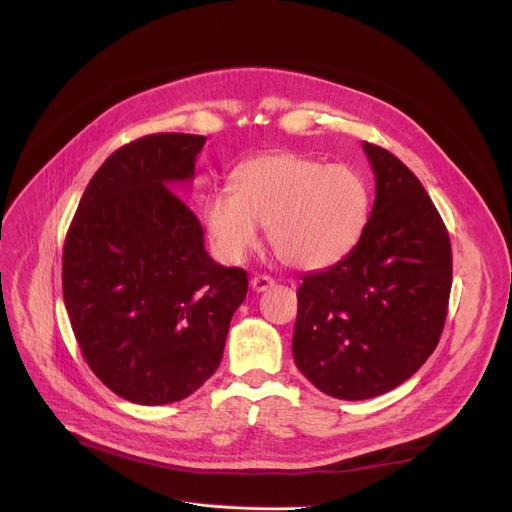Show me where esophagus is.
I'll list each match as a JSON object with an SVG mask.
<instances>
[{
  "mask_svg": "<svg viewBox=\"0 0 512 512\" xmlns=\"http://www.w3.org/2000/svg\"><path fill=\"white\" fill-rule=\"evenodd\" d=\"M250 286H252L254 292H265V290L275 286V280H273V277H269V275H256V277H252Z\"/></svg>",
  "mask_w": 512,
  "mask_h": 512,
  "instance_id": "1",
  "label": "esophagus"
}]
</instances>
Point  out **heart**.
Listing matches in <instances>:
<instances>
[{
  "instance_id": "heart-1",
  "label": "heart",
  "mask_w": 512,
  "mask_h": 512,
  "mask_svg": "<svg viewBox=\"0 0 512 512\" xmlns=\"http://www.w3.org/2000/svg\"><path fill=\"white\" fill-rule=\"evenodd\" d=\"M369 188L346 164H322L294 151L265 153L232 173V190H215L203 224L215 254L239 262L267 226L284 265L301 271L333 267L359 243L369 220Z\"/></svg>"
}]
</instances>
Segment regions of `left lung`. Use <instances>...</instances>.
Here are the masks:
<instances>
[{
  "label": "left lung",
  "instance_id": "1",
  "mask_svg": "<svg viewBox=\"0 0 512 512\" xmlns=\"http://www.w3.org/2000/svg\"><path fill=\"white\" fill-rule=\"evenodd\" d=\"M376 200L359 243L297 290L294 363L316 389L359 401L393 391L436 350L453 284L451 239L423 183L363 143Z\"/></svg>",
  "mask_w": 512,
  "mask_h": 512
}]
</instances>
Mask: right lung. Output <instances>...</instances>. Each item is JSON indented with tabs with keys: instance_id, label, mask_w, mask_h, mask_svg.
<instances>
[{
	"instance_id": "1",
	"label": "right lung",
	"mask_w": 512,
	"mask_h": 512,
	"mask_svg": "<svg viewBox=\"0 0 512 512\" xmlns=\"http://www.w3.org/2000/svg\"><path fill=\"white\" fill-rule=\"evenodd\" d=\"M207 138L151 134L96 170L64 245V303L91 371L119 397L164 406L218 369L247 273L205 250L203 226L173 192Z\"/></svg>"
}]
</instances>
